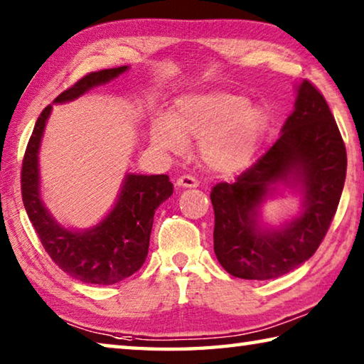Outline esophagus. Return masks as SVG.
Listing matches in <instances>:
<instances>
[{
  "label": "esophagus",
  "mask_w": 364,
  "mask_h": 364,
  "mask_svg": "<svg viewBox=\"0 0 364 364\" xmlns=\"http://www.w3.org/2000/svg\"><path fill=\"white\" fill-rule=\"evenodd\" d=\"M176 186L181 188H195V187H198V181H196V178L192 176H181L177 178Z\"/></svg>",
  "instance_id": "obj_1"
}]
</instances>
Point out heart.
<instances>
[{"instance_id":"heart-1","label":"heart","mask_w":364,"mask_h":364,"mask_svg":"<svg viewBox=\"0 0 364 364\" xmlns=\"http://www.w3.org/2000/svg\"><path fill=\"white\" fill-rule=\"evenodd\" d=\"M265 126L264 110L246 95L214 89L177 97L169 117L151 119L150 142L177 155L190 140H198V155L209 169L233 174L256 156Z\"/></svg>"}]
</instances>
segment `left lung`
I'll return each mask as SVG.
<instances>
[{"mask_svg": "<svg viewBox=\"0 0 364 364\" xmlns=\"http://www.w3.org/2000/svg\"><path fill=\"white\" fill-rule=\"evenodd\" d=\"M294 110L279 137L235 183H218L214 252L230 275L273 279L314 256L339 205L347 151L339 127L314 85H296ZM283 189L299 200V211L279 225L263 219V205Z\"/></svg>", "mask_w": 364, "mask_h": 364, "instance_id": "8db88e82", "label": "left lung"}]
</instances>
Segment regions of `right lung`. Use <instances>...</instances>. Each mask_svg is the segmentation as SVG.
<instances>
[{"label":"right lung","mask_w":364,"mask_h":364,"mask_svg":"<svg viewBox=\"0 0 364 364\" xmlns=\"http://www.w3.org/2000/svg\"><path fill=\"white\" fill-rule=\"evenodd\" d=\"M129 65L86 75L63 91L55 104L73 102L91 89L107 85L126 73ZM46 107L38 118L22 164V200L41 245L50 259L70 277L87 284H114L131 277L149 254L153 215L174 192L164 174H126L113 206L89 228L65 227L57 220L41 198L40 149L46 123L53 112Z\"/></svg>","instance_id":"right-lung-1"}]
</instances>
